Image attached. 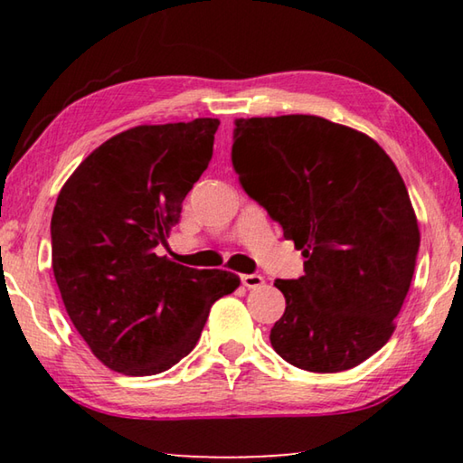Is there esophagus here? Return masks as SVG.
Segmentation results:
<instances>
[{"mask_svg":"<svg viewBox=\"0 0 463 463\" xmlns=\"http://www.w3.org/2000/svg\"><path fill=\"white\" fill-rule=\"evenodd\" d=\"M241 281H242V286L249 289L261 288L265 284V279H263V276H260V273H245V276H241Z\"/></svg>","mask_w":463,"mask_h":463,"instance_id":"esophagus-1","label":"esophagus"}]
</instances>
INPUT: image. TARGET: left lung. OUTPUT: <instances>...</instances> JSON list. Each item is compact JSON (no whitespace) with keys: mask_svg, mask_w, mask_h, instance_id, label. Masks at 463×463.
<instances>
[{"mask_svg":"<svg viewBox=\"0 0 463 463\" xmlns=\"http://www.w3.org/2000/svg\"><path fill=\"white\" fill-rule=\"evenodd\" d=\"M232 165L307 257L302 278L276 279L286 312L271 347L317 373L365 362L394 333L420 245L394 161L365 132L288 114L239 118Z\"/></svg>","mask_w":463,"mask_h":463,"instance_id":"obj_1","label":"left lung"}]
</instances>
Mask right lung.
I'll return each mask as SVG.
<instances>
[{"label":"right lung","instance_id":"1","mask_svg":"<svg viewBox=\"0 0 463 463\" xmlns=\"http://www.w3.org/2000/svg\"><path fill=\"white\" fill-rule=\"evenodd\" d=\"M218 118L140 124L91 151L52 210V271L91 354L124 375L169 370L198 343L237 273L156 255L213 159Z\"/></svg>","mask_w":463,"mask_h":463}]
</instances>
